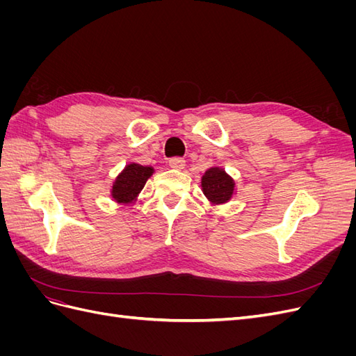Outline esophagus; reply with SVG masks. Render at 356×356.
I'll use <instances>...</instances> for the list:
<instances>
[{"label": "esophagus", "instance_id": "34e87169", "mask_svg": "<svg viewBox=\"0 0 356 356\" xmlns=\"http://www.w3.org/2000/svg\"><path fill=\"white\" fill-rule=\"evenodd\" d=\"M169 166H170L172 169L181 170V169H184V166H186V161L182 160V159H178V157H175V159H170V160H169Z\"/></svg>", "mask_w": 356, "mask_h": 356}]
</instances>
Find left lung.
Returning a JSON list of instances; mask_svg holds the SVG:
<instances>
[{"label": "left lung", "instance_id": "obj_1", "mask_svg": "<svg viewBox=\"0 0 356 356\" xmlns=\"http://www.w3.org/2000/svg\"><path fill=\"white\" fill-rule=\"evenodd\" d=\"M204 197L212 207H218L233 199L236 195V182L221 166H211L204 170L200 179Z\"/></svg>", "mask_w": 356, "mask_h": 356}]
</instances>
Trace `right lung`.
Returning a JSON list of instances; mask_svg holds the SVG:
<instances>
[{
  "instance_id": "right-lung-1",
  "label": "right lung",
  "mask_w": 356,
  "mask_h": 356,
  "mask_svg": "<svg viewBox=\"0 0 356 356\" xmlns=\"http://www.w3.org/2000/svg\"><path fill=\"white\" fill-rule=\"evenodd\" d=\"M154 174L153 166H143L139 163H129L118 174L113 182L110 195L118 204H132L138 202V196L144 188L148 178Z\"/></svg>"
}]
</instances>
